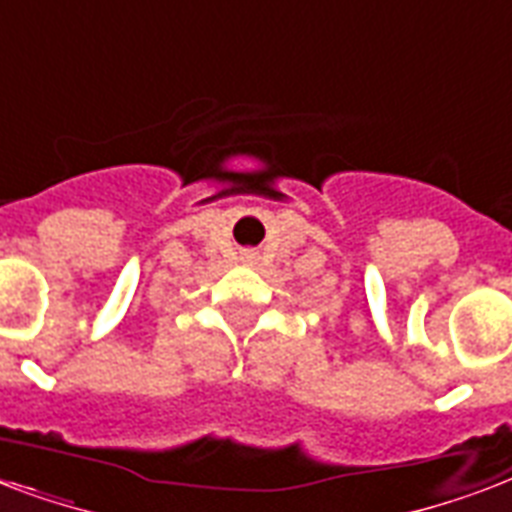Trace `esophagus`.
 <instances>
[{
	"instance_id": "esophagus-1",
	"label": "esophagus",
	"mask_w": 512,
	"mask_h": 512,
	"mask_svg": "<svg viewBox=\"0 0 512 512\" xmlns=\"http://www.w3.org/2000/svg\"><path fill=\"white\" fill-rule=\"evenodd\" d=\"M248 259H251V253H248Z\"/></svg>"
}]
</instances>
